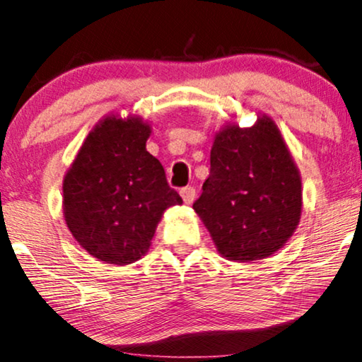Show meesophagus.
<instances>
[{
  "label": "esophagus",
  "instance_id": "esophagus-1",
  "mask_svg": "<svg viewBox=\"0 0 362 362\" xmlns=\"http://www.w3.org/2000/svg\"><path fill=\"white\" fill-rule=\"evenodd\" d=\"M180 195H182V199H184L185 204L190 205V204H194L197 192H195L194 187H184V189L180 190Z\"/></svg>",
  "mask_w": 362,
  "mask_h": 362
}]
</instances>
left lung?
Masks as SVG:
<instances>
[{
	"mask_svg": "<svg viewBox=\"0 0 362 362\" xmlns=\"http://www.w3.org/2000/svg\"><path fill=\"white\" fill-rule=\"evenodd\" d=\"M202 190L194 210L216 250L233 262L273 255L300 221V172L267 115L250 129L226 125L216 134Z\"/></svg>",
	"mask_w": 362,
	"mask_h": 362,
	"instance_id": "left-lung-1",
	"label": "left lung"
}]
</instances>
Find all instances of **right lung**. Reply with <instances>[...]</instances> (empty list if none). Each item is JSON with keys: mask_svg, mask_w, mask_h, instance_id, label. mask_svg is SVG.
Masks as SVG:
<instances>
[{"mask_svg": "<svg viewBox=\"0 0 362 362\" xmlns=\"http://www.w3.org/2000/svg\"><path fill=\"white\" fill-rule=\"evenodd\" d=\"M141 119L105 117L86 139L62 185L64 218L89 255L110 264L137 262L163 211L182 199L146 148Z\"/></svg>", "mask_w": 362, "mask_h": 362, "instance_id": "obj_1", "label": "right lung"}]
</instances>
